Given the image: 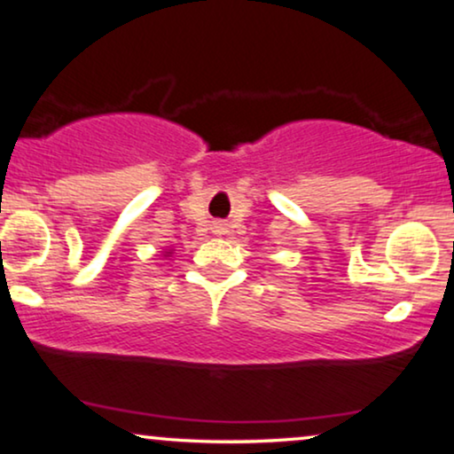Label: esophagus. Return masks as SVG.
Returning <instances> with one entry per match:
<instances>
[{
    "mask_svg": "<svg viewBox=\"0 0 454 454\" xmlns=\"http://www.w3.org/2000/svg\"><path fill=\"white\" fill-rule=\"evenodd\" d=\"M215 229H216V233H225V227H223V225H216Z\"/></svg>",
    "mask_w": 454,
    "mask_h": 454,
    "instance_id": "obj_1",
    "label": "esophagus"
}]
</instances>
